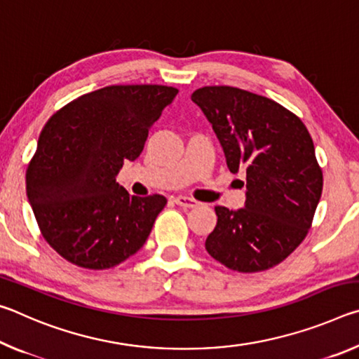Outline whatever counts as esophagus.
<instances>
[{
    "label": "esophagus",
    "mask_w": 359,
    "mask_h": 359,
    "mask_svg": "<svg viewBox=\"0 0 359 359\" xmlns=\"http://www.w3.org/2000/svg\"><path fill=\"white\" fill-rule=\"evenodd\" d=\"M174 203L177 204V205H180V208H188V209L198 208V205L201 204L199 201H196V199L188 198V196H177V198H174Z\"/></svg>",
    "instance_id": "obj_1"
}]
</instances>
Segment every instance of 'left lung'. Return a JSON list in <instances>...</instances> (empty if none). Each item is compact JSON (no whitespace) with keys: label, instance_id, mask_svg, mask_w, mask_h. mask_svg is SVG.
Returning <instances> with one entry per match:
<instances>
[{"label":"left lung","instance_id":"8db88e82","mask_svg":"<svg viewBox=\"0 0 359 359\" xmlns=\"http://www.w3.org/2000/svg\"><path fill=\"white\" fill-rule=\"evenodd\" d=\"M191 101L212 123L229 171L247 175L245 208L217 205V226L205 250L228 269H271L296 250L312 226L323 190L312 137L287 107L247 90L203 87Z\"/></svg>","mask_w":359,"mask_h":359}]
</instances>
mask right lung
Segmentation results:
<instances>
[{"label":"right lung","instance_id":"right-lung-1","mask_svg":"<svg viewBox=\"0 0 359 359\" xmlns=\"http://www.w3.org/2000/svg\"><path fill=\"white\" fill-rule=\"evenodd\" d=\"M177 88L111 85L52 115L27 169V194L42 238L83 269H109L147 241L161 194L131 196L115 175L135 161Z\"/></svg>","mask_w":359,"mask_h":359}]
</instances>
